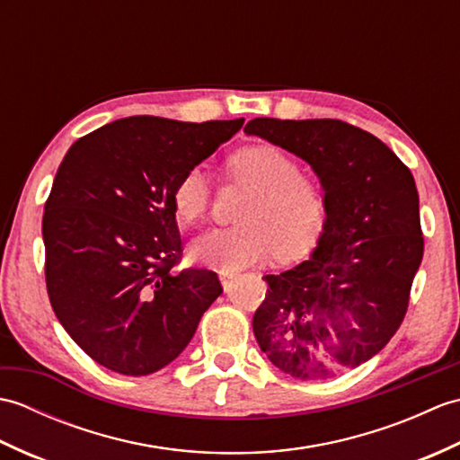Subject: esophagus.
I'll return each instance as SVG.
<instances>
[{"instance_id": "obj_1", "label": "esophagus", "mask_w": 460, "mask_h": 460, "mask_svg": "<svg viewBox=\"0 0 460 460\" xmlns=\"http://www.w3.org/2000/svg\"><path fill=\"white\" fill-rule=\"evenodd\" d=\"M219 277H221V282H223V288L225 290H229L231 288V285H233V280H235V272H227V270H221L219 272Z\"/></svg>"}]
</instances>
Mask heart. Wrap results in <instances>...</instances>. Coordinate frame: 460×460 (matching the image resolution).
I'll return each instance as SVG.
<instances>
[{"label":"heart","mask_w":460,"mask_h":460,"mask_svg":"<svg viewBox=\"0 0 460 460\" xmlns=\"http://www.w3.org/2000/svg\"><path fill=\"white\" fill-rule=\"evenodd\" d=\"M229 178L251 190L239 209L241 225L219 227L195 243L193 257L219 270L235 272L265 261L305 255L322 235L326 198L318 180L300 173L298 164L270 144L237 150L227 162ZM178 219L195 223L209 211L211 190L198 168L185 172L172 190Z\"/></svg>","instance_id":"obj_1"}]
</instances>
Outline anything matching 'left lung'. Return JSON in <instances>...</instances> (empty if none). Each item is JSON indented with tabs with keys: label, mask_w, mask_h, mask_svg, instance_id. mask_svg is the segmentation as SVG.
Instances as JSON below:
<instances>
[{
	"label": "left lung",
	"mask_w": 460,
	"mask_h": 460,
	"mask_svg": "<svg viewBox=\"0 0 460 460\" xmlns=\"http://www.w3.org/2000/svg\"><path fill=\"white\" fill-rule=\"evenodd\" d=\"M245 132L306 160L326 198L312 257L262 277L252 332L280 371L332 379L384 349L405 318L423 259L415 180L374 134L341 120L255 119Z\"/></svg>",
	"instance_id": "obj_1"
}]
</instances>
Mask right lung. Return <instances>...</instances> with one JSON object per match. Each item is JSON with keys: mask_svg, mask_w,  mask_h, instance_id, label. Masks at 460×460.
<instances>
[{"mask_svg": "<svg viewBox=\"0 0 460 460\" xmlns=\"http://www.w3.org/2000/svg\"><path fill=\"white\" fill-rule=\"evenodd\" d=\"M239 120L130 116L76 140L45 201V282L55 316L86 356L124 376L165 367L223 287L183 269L172 190Z\"/></svg>", "mask_w": 460, "mask_h": 460, "instance_id": "add662e5", "label": "right lung"}]
</instances>
